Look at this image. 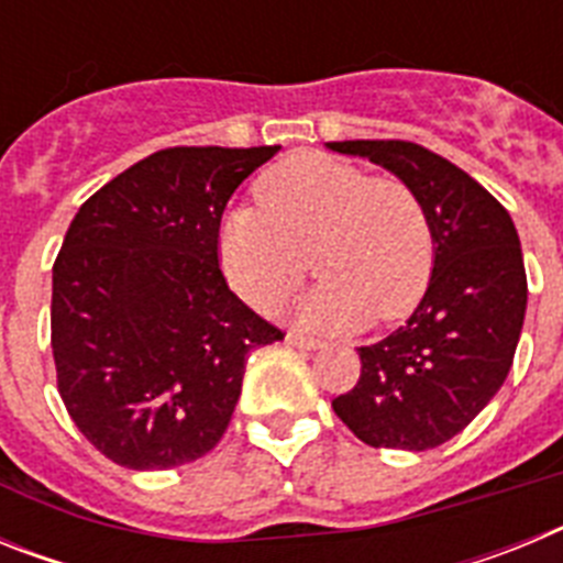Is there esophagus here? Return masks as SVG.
Masks as SVG:
<instances>
[{"mask_svg": "<svg viewBox=\"0 0 563 563\" xmlns=\"http://www.w3.org/2000/svg\"><path fill=\"white\" fill-rule=\"evenodd\" d=\"M285 341L290 343V346H298V350H318V346H321V341H318V338L305 335V332H298V330L287 332Z\"/></svg>", "mask_w": 563, "mask_h": 563, "instance_id": "1", "label": "esophagus"}]
</instances>
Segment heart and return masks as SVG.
Segmentation results:
<instances>
[{
	"mask_svg": "<svg viewBox=\"0 0 563 563\" xmlns=\"http://www.w3.org/2000/svg\"><path fill=\"white\" fill-rule=\"evenodd\" d=\"M256 202L231 208L220 225L222 271L256 310L301 285L307 256L324 282L301 316L318 324L395 321L429 287V211L395 174L369 177L330 154H290L258 177Z\"/></svg>",
	"mask_w": 563,
	"mask_h": 563,
	"instance_id": "1",
	"label": "heart"
}]
</instances>
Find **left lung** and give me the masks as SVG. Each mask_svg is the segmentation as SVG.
Listing matches in <instances>:
<instances>
[{"label": "left lung", "instance_id": "8db88e82", "mask_svg": "<svg viewBox=\"0 0 563 563\" xmlns=\"http://www.w3.org/2000/svg\"><path fill=\"white\" fill-rule=\"evenodd\" d=\"M420 194L434 233L429 290L400 330L361 346V377L332 400L372 449L429 451L460 434L501 389L527 310L519 233L494 194L409 141H341Z\"/></svg>", "mask_w": 563, "mask_h": 563}]
</instances>
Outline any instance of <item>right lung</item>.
Returning <instances> with one entry per match:
<instances>
[{"label":"right lung","instance_id":"obj_1","mask_svg":"<svg viewBox=\"0 0 563 563\" xmlns=\"http://www.w3.org/2000/svg\"><path fill=\"white\" fill-rule=\"evenodd\" d=\"M278 148H161L69 222L49 307L58 395L118 465L206 456L236 409L247 355L285 338L220 267L222 211Z\"/></svg>","mask_w":563,"mask_h":563}]
</instances>
